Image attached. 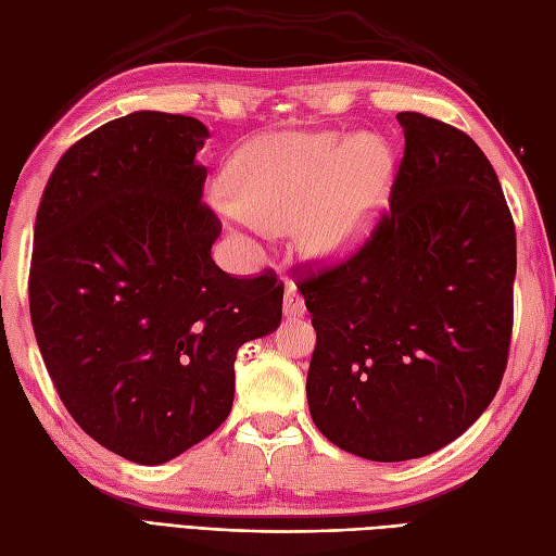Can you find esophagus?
<instances>
[{"instance_id":"esophagus-1","label":"esophagus","mask_w":556,"mask_h":556,"mask_svg":"<svg viewBox=\"0 0 556 556\" xmlns=\"http://www.w3.org/2000/svg\"><path fill=\"white\" fill-rule=\"evenodd\" d=\"M282 311L288 317H299L306 313V304H304V296L299 294L296 285L292 280L285 282V299H282Z\"/></svg>"}]
</instances>
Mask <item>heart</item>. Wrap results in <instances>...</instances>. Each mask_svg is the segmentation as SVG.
I'll list each match as a JSON object with an SVG mask.
<instances>
[{
	"mask_svg": "<svg viewBox=\"0 0 556 556\" xmlns=\"http://www.w3.org/2000/svg\"><path fill=\"white\" fill-rule=\"evenodd\" d=\"M394 164L378 137L278 134L241 148L220 211L250 231L292 227L308 255L341 260L371 237L390 201Z\"/></svg>",
	"mask_w": 556,
	"mask_h": 556,
	"instance_id": "b5f03b06",
	"label": "heart"
}]
</instances>
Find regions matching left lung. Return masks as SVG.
Listing matches in <instances>:
<instances>
[{"instance_id": "obj_1", "label": "left lung", "mask_w": 556, "mask_h": 556, "mask_svg": "<svg viewBox=\"0 0 556 556\" xmlns=\"http://www.w3.org/2000/svg\"><path fill=\"white\" fill-rule=\"evenodd\" d=\"M390 211L343 262L299 280L315 327V427L371 462L445 447L498 392L513 336L517 241L494 166L466 131L396 115Z\"/></svg>"}]
</instances>
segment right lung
Instances as JSON below:
<instances>
[{"label": "right lung", "mask_w": 556, "mask_h": 556, "mask_svg": "<svg viewBox=\"0 0 556 556\" xmlns=\"http://www.w3.org/2000/svg\"><path fill=\"white\" fill-rule=\"evenodd\" d=\"M206 137L190 115L115 117L60 157L37 211L27 288L48 376L76 425L134 464L220 427L239 348L280 325L271 268L231 276L211 257Z\"/></svg>", "instance_id": "1"}]
</instances>
